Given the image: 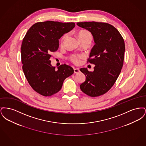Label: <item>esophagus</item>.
<instances>
[{
  "label": "esophagus",
  "mask_w": 146,
  "mask_h": 146,
  "mask_svg": "<svg viewBox=\"0 0 146 146\" xmlns=\"http://www.w3.org/2000/svg\"><path fill=\"white\" fill-rule=\"evenodd\" d=\"M74 73H79L80 72V70L79 68H74Z\"/></svg>",
  "instance_id": "obj_1"
}]
</instances>
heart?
Wrapping results in <instances>:
<instances>
[{
    "mask_svg": "<svg viewBox=\"0 0 146 146\" xmlns=\"http://www.w3.org/2000/svg\"><path fill=\"white\" fill-rule=\"evenodd\" d=\"M67 36H68L67 34H66V35H64L63 36L62 38V43L66 39ZM79 38H81V37H90L92 38V35L89 32H88L87 31H81V32H79ZM80 57H82V56H73L72 57V60L74 62L76 63H78L79 62V58H80Z\"/></svg>",
    "mask_w": 146,
    "mask_h": 146,
    "instance_id": "1",
    "label": "heart"
}]
</instances>
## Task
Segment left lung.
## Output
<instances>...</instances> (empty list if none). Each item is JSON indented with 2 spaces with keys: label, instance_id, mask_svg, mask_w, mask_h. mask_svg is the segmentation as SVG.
Masks as SVG:
<instances>
[{
  "label": "left lung",
  "instance_id": "1",
  "mask_svg": "<svg viewBox=\"0 0 146 146\" xmlns=\"http://www.w3.org/2000/svg\"><path fill=\"white\" fill-rule=\"evenodd\" d=\"M76 25L89 31L95 45L89 55V62L95 64L93 72L86 68L80 70L86 76L80 88L91 97L104 95L113 86L123 67L125 43L118 30L110 24L96 22H78Z\"/></svg>",
  "mask_w": 146,
  "mask_h": 146
}]
</instances>
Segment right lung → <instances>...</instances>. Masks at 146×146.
I'll return each mask as SVG.
<instances>
[{
	"instance_id": "obj_1",
	"label": "right lung",
	"mask_w": 146,
	"mask_h": 146,
	"mask_svg": "<svg viewBox=\"0 0 146 146\" xmlns=\"http://www.w3.org/2000/svg\"><path fill=\"white\" fill-rule=\"evenodd\" d=\"M75 26L73 22H38L28 29L23 39L22 70L31 86L42 96H50L58 92L65 79L74 73L72 67L66 64L55 70L50 58V53L58 48L61 36Z\"/></svg>"
}]
</instances>
